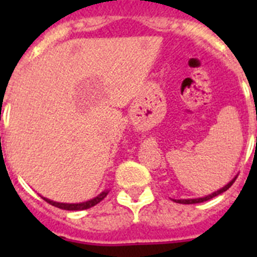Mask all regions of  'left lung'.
I'll use <instances>...</instances> for the list:
<instances>
[{"instance_id": "8db88e82", "label": "left lung", "mask_w": 257, "mask_h": 257, "mask_svg": "<svg viewBox=\"0 0 257 257\" xmlns=\"http://www.w3.org/2000/svg\"><path fill=\"white\" fill-rule=\"evenodd\" d=\"M235 179H237V176H235V178L233 179V180H231L230 183L226 184L225 187H222L221 189L216 190V192H213L212 194H208V196H206V197H202V198H194V199H174V201H175V202H178V203H183V205H193V203H201V202H206V201H208V199L213 198V197L219 196V194H221V193L226 192V190H228L229 188H230L231 185H233V183H234V181H235Z\"/></svg>"}]
</instances>
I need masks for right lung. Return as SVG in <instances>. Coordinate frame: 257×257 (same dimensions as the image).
Masks as SVG:
<instances>
[{
  "label": "right lung",
  "mask_w": 257,
  "mask_h": 257,
  "mask_svg": "<svg viewBox=\"0 0 257 257\" xmlns=\"http://www.w3.org/2000/svg\"><path fill=\"white\" fill-rule=\"evenodd\" d=\"M108 193H109V190H104V192H101L97 197H95V198L90 199V201H87V202H82V203H60V202L50 201V199L45 198V197H42V198H44L47 203H50V205H52V206H55V207H58V208H61V210L81 211V210H87V208L97 205L99 202L103 201V199L105 198Z\"/></svg>",
  "instance_id": "right-lung-1"
}]
</instances>
